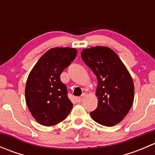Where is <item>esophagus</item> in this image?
Instances as JSON below:
<instances>
[{
  "label": "esophagus",
  "mask_w": 155,
  "mask_h": 155,
  "mask_svg": "<svg viewBox=\"0 0 155 155\" xmlns=\"http://www.w3.org/2000/svg\"><path fill=\"white\" fill-rule=\"evenodd\" d=\"M85 94H83L81 95L80 97H76V101H77L78 103L82 102V101H83L84 98H85Z\"/></svg>",
  "instance_id": "esophagus-1"
}]
</instances>
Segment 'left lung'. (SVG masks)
<instances>
[{
	"mask_svg": "<svg viewBox=\"0 0 155 155\" xmlns=\"http://www.w3.org/2000/svg\"><path fill=\"white\" fill-rule=\"evenodd\" d=\"M81 57L97 78V107L90 115L98 124L112 127L121 122L132 107L134 85L130 74L111 48H85Z\"/></svg>",
	"mask_w": 155,
	"mask_h": 155,
	"instance_id": "left-lung-1",
	"label": "left lung"
}]
</instances>
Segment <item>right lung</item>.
Returning <instances> with one entry per match:
<instances>
[{
    "label": "right lung",
    "instance_id": "1",
    "mask_svg": "<svg viewBox=\"0 0 155 155\" xmlns=\"http://www.w3.org/2000/svg\"><path fill=\"white\" fill-rule=\"evenodd\" d=\"M77 50L54 48L46 51L30 73L25 87L27 106L38 123L52 126L64 120L73 108L61 74L74 61Z\"/></svg>",
    "mask_w": 155,
    "mask_h": 155
}]
</instances>
